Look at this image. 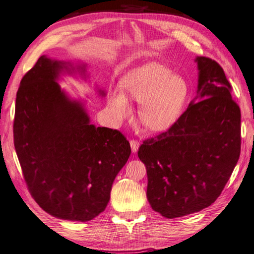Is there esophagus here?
Instances as JSON below:
<instances>
[{
	"instance_id": "esophagus-1",
	"label": "esophagus",
	"mask_w": 254,
	"mask_h": 254,
	"mask_svg": "<svg viewBox=\"0 0 254 254\" xmlns=\"http://www.w3.org/2000/svg\"><path fill=\"white\" fill-rule=\"evenodd\" d=\"M130 147H131V151L133 154H136L138 151V148H139V142L137 140H130Z\"/></svg>"
}]
</instances>
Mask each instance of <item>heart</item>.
I'll return each instance as SVG.
<instances>
[{"label": "heart", "mask_w": 254, "mask_h": 254, "mask_svg": "<svg viewBox=\"0 0 254 254\" xmlns=\"http://www.w3.org/2000/svg\"><path fill=\"white\" fill-rule=\"evenodd\" d=\"M122 84L125 94L114 93L108 100L114 119L122 122L131 115L128 97L141 105V123L151 131H164L174 125L189 96L186 80L155 62L130 71Z\"/></svg>", "instance_id": "1"}]
</instances>
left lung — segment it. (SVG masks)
<instances>
[{
	"instance_id": "1",
	"label": "left lung",
	"mask_w": 254,
	"mask_h": 254,
	"mask_svg": "<svg viewBox=\"0 0 254 254\" xmlns=\"http://www.w3.org/2000/svg\"><path fill=\"white\" fill-rule=\"evenodd\" d=\"M197 96L168 131L143 141L147 199L168 219L216 201L240 157L241 113L221 66L197 56Z\"/></svg>"
}]
</instances>
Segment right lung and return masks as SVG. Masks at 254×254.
I'll return each mask as SVG.
<instances>
[{
    "label": "right lung",
    "mask_w": 254,
    "mask_h": 254,
    "mask_svg": "<svg viewBox=\"0 0 254 254\" xmlns=\"http://www.w3.org/2000/svg\"><path fill=\"white\" fill-rule=\"evenodd\" d=\"M82 61L41 56L16 94L14 146L28 190L51 216L86 222L107 207L115 178L130 156L121 132L90 123L86 100L60 86L62 76L89 80ZM98 96L105 88L95 86Z\"/></svg>",
    "instance_id": "right-lung-1"
}]
</instances>
